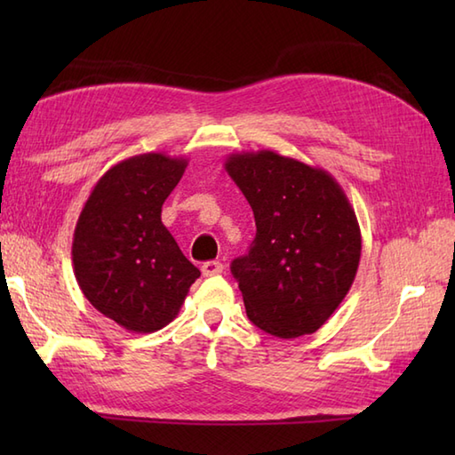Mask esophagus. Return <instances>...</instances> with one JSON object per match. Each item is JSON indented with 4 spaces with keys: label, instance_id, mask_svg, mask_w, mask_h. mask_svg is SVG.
I'll use <instances>...</instances> for the list:
<instances>
[{
    "label": "esophagus",
    "instance_id": "34e87169",
    "mask_svg": "<svg viewBox=\"0 0 455 455\" xmlns=\"http://www.w3.org/2000/svg\"><path fill=\"white\" fill-rule=\"evenodd\" d=\"M222 269H225V266H222V262H219V259H211V262H205L201 266V272L205 277L219 275V274H222Z\"/></svg>",
    "mask_w": 455,
    "mask_h": 455
}]
</instances>
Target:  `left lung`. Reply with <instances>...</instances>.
<instances>
[{"label": "left lung", "instance_id": "8db88e82", "mask_svg": "<svg viewBox=\"0 0 455 455\" xmlns=\"http://www.w3.org/2000/svg\"><path fill=\"white\" fill-rule=\"evenodd\" d=\"M225 170L254 211L256 238L230 272L246 315L277 338L313 334L350 291L362 233L331 173L274 150L230 154Z\"/></svg>", "mask_w": 455, "mask_h": 455}]
</instances>
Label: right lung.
<instances>
[{
    "mask_svg": "<svg viewBox=\"0 0 455 455\" xmlns=\"http://www.w3.org/2000/svg\"><path fill=\"white\" fill-rule=\"evenodd\" d=\"M188 168L164 152L131 156L103 173L76 222L72 262L85 299L124 331L170 324L199 269L162 222V205Z\"/></svg>",
    "mask_w": 455,
    "mask_h": 455,
    "instance_id": "1",
    "label": "right lung"
}]
</instances>
